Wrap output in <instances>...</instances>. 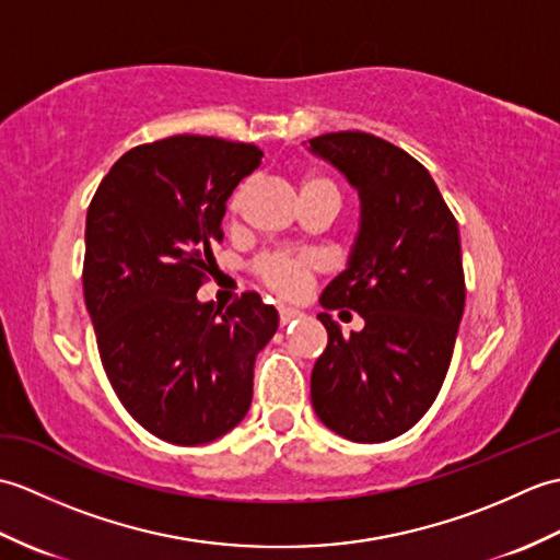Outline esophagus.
I'll return each mask as SVG.
<instances>
[{"label": "esophagus", "instance_id": "obj_1", "mask_svg": "<svg viewBox=\"0 0 560 560\" xmlns=\"http://www.w3.org/2000/svg\"><path fill=\"white\" fill-rule=\"evenodd\" d=\"M301 317V311H295V307H279V325L281 327H287V325H291L293 319H299Z\"/></svg>", "mask_w": 560, "mask_h": 560}]
</instances>
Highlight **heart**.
Here are the masks:
<instances>
[{
    "label": "heart",
    "mask_w": 560,
    "mask_h": 560,
    "mask_svg": "<svg viewBox=\"0 0 560 560\" xmlns=\"http://www.w3.org/2000/svg\"><path fill=\"white\" fill-rule=\"evenodd\" d=\"M299 187H301L303 207L317 205V201L339 207V187L323 171H315V168L303 171L299 177ZM241 197H243V189H237V192L231 197L229 201L231 213H235L237 207H241ZM317 269L319 265L311 253H283V249H277V253H265L253 261V273L257 277V281L265 283L269 291L283 295V299H299V295H303L307 289H311Z\"/></svg>",
    "instance_id": "obj_1"
}]
</instances>
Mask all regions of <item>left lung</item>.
I'll return each mask as SVG.
<instances>
[{"label":"left lung","mask_w":560,"mask_h":560,"mask_svg":"<svg viewBox=\"0 0 560 560\" xmlns=\"http://www.w3.org/2000/svg\"><path fill=\"white\" fill-rule=\"evenodd\" d=\"M311 147L361 195L349 269L319 301L365 319L343 337L317 315L329 339L311 375L313 407L353 443H385L431 409L447 375L467 293L457 219L431 173L387 139L343 129Z\"/></svg>","instance_id":"8db88e82"}]
</instances>
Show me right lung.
<instances>
[{
  "mask_svg": "<svg viewBox=\"0 0 560 560\" xmlns=\"http://www.w3.org/2000/svg\"><path fill=\"white\" fill-rule=\"evenodd\" d=\"M255 144L177 135L129 149L86 213L83 301L117 399L149 433L201 445L241 423L257 351L277 311L245 291L225 311L199 303L211 247Z\"/></svg>",
  "mask_w": 560,
  "mask_h": 560,
  "instance_id": "obj_1",
  "label": "right lung"
}]
</instances>
